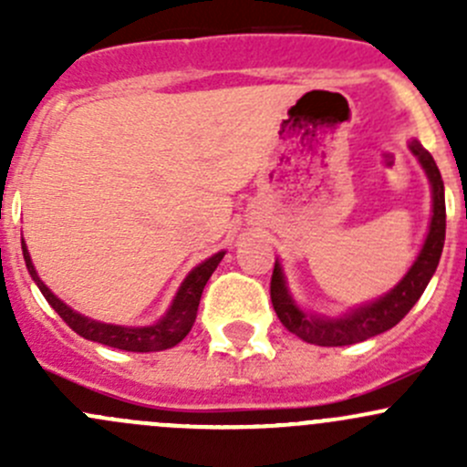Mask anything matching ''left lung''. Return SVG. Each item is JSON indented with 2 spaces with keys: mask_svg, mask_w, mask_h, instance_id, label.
<instances>
[{
  "mask_svg": "<svg viewBox=\"0 0 467 467\" xmlns=\"http://www.w3.org/2000/svg\"><path fill=\"white\" fill-rule=\"evenodd\" d=\"M411 150L418 155L420 164L425 167L427 176H430L431 192H434V216L430 223V234L422 246L420 255L409 268L407 275L402 277L398 286L384 298L375 300V303L359 307L352 312L350 317L337 318V321H327V318H312L305 317L296 303L291 300L289 291H286L285 277H282L280 264L275 262L271 275V303L275 309L280 323L289 329L291 334L300 337L303 341L314 343V346H352V343L366 341L370 337L386 332V329L395 327L409 309L418 303L422 291L430 285L431 275H434L438 260H441L442 244H445V187H442L441 171H438L434 158L430 150L422 149L418 142H411Z\"/></svg>",
  "mask_w": 467,
  "mask_h": 467,
  "instance_id": "8db88e82",
  "label": "left lung"
}]
</instances>
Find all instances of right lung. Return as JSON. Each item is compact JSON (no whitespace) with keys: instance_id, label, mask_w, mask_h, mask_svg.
I'll list each match as a JSON object with an SVG mask.
<instances>
[{"instance_id":"add662e5","label":"right lung","mask_w":467,"mask_h":467,"mask_svg":"<svg viewBox=\"0 0 467 467\" xmlns=\"http://www.w3.org/2000/svg\"><path fill=\"white\" fill-rule=\"evenodd\" d=\"M22 253H25L26 268H29L31 277L36 280L37 289L42 291V296L47 298V303L56 309L60 318L78 334V337L89 338V341L103 343V346L117 348V350H129V352H158L173 348L176 343H181L182 338L190 334L192 325L196 321V312H199L201 294H203L207 280L214 273V268L219 266V262L223 260L225 253H216L210 260L194 268L190 275L185 277L182 286L178 289L176 300H173L171 309L167 312V317L160 323L149 325V327H121V325H106L99 321H89V318L81 317L74 309H69L67 305L60 303L54 294L45 286V282L37 277L36 268H33L29 251H26L25 242H22Z\"/></svg>"}]
</instances>
